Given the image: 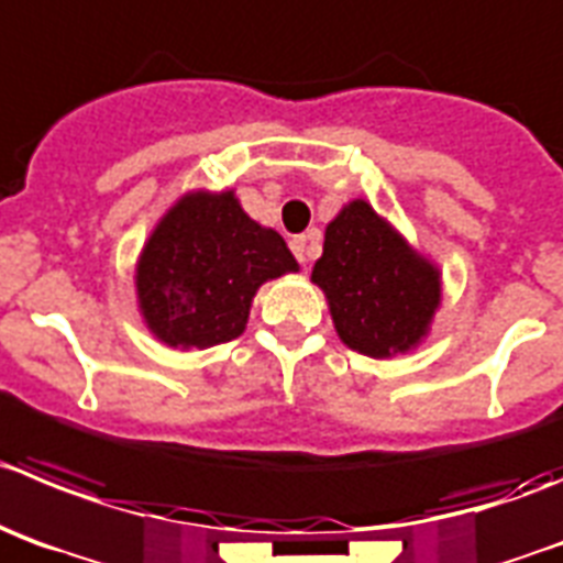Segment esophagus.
Returning a JSON list of instances; mask_svg holds the SVG:
<instances>
[{
  "label": "esophagus",
  "mask_w": 563,
  "mask_h": 563,
  "mask_svg": "<svg viewBox=\"0 0 563 563\" xmlns=\"http://www.w3.org/2000/svg\"><path fill=\"white\" fill-rule=\"evenodd\" d=\"M291 252L297 255L299 264H306V261H308V239H306V235H294Z\"/></svg>",
  "instance_id": "esophagus-1"
}]
</instances>
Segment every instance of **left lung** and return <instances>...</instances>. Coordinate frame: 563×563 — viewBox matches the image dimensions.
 Listing matches in <instances>:
<instances>
[{
  "label": "left lung",
  "mask_w": 563,
  "mask_h": 563,
  "mask_svg": "<svg viewBox=\"0 0 563 563\" xmlns=\"http://www.w3.org/2000/svg\"><path fill=\"white\" fill-rule=\"evenodd\" d=\"M311 283L350 350L369 358L413 353L441 308V269L366 199H350L324 228Z\"/></svg>",
  "instance_id": "8db88e82"
}]
</instances>
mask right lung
<instances>
[{"instance_id":"right-lung-1","label":"right lung","mask_w":563,"mask_h":563,"mask_svg":"<svg viewBox=\"0 0 563 563\" xmlns=\"http://www.w3.org/2000/svg\"><path fill=\"white\" fill-rule=\"evenodd\" d=\"M291 272L283 235L246 217L233 188H191L141 246L135 302L161 344L208 350L239 339L257 288Z\"/></svg>"}]
</instances>
